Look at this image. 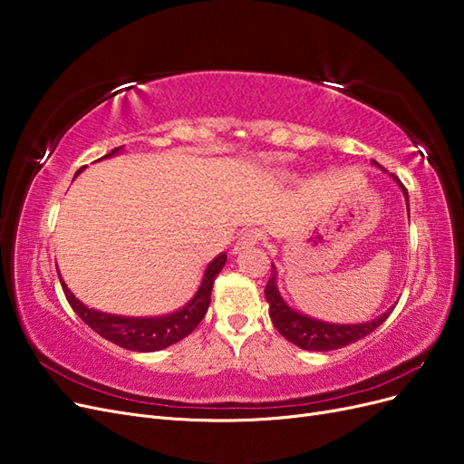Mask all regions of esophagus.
Returning <instances> with one entry per match:
<instances>
[{
    "label": "esophagus",
    "mask_w": 464,
    "mask_h": 464,
    "mask_svg": "<svg viewBox=\"0 0 464 464\" xmlns=\"http://www.w3.org/2000/svg\"><path fill=\"white\" fill-rule=\"evenodd\" d=\"M259 232L257 230H246L244 234H240V237H237L236 242V247H234V254H237V251L242 249H247L251 246H256L259 242Z\"/></svg>",
    "instance_id": "34e87169"
}]
</instances>
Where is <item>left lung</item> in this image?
<instances>
[{
    "label": "left lung",
    "mask_w": 464,
    "mask_h": 464,
    "mask_svg": "<svg viewBox=\"0 0 464 464\" xmlns=\"http://www.w3.org/2000/svg\"><path fill=\"white\" fill-rule=\"evenodd\" d=\"M373 164L377 166L375 160ZM391 176L401 186L406 199V207H409V191H406V188L401 184V179L395 174ZM265 298L269 302V315L275 329L292 344H296L304 350H315V353H327V350L343 348L363 339V336H368L382 325L392 312V307H389V310L379 317L366 323H354V325H344V323H327V321L314 319L310 315H304L296 310H292V307L283 300V296H280V292L276 288L275 266H273V276L265 286Z\"/></svg>",
    "instance_id": "left-lung-1"
}]
</instances>
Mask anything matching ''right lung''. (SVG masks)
I'll return each instance as SVG.
<instances>
[{
	"instance_id": "obj_1",
	"label": "right lung",
	"mask_w": 464,
	"mask_h": 464,
	"mask_svg": "<svg viewBox=\"0 0 464 464\" xmlns=\"http://www.w3.org/2000/svg\"><path fill=\"white\" fill-rule=\"evenodd\" d=\"M121 149L123 147H116L114 150L104 154L102 159L114 157ZM82 168H79L77 174H81ZM224 263H227V254L217 256L205 269L201 286L195 292V296L181 307V310L160 317H121L96 312L92 307H87L85 304L79 302L62 278L60 283L69 305L73 307V312L85 321L94 333L101 334L102 339L121 348L135 350V353H154V350H162L166 346L176 344L181 339H186V336L199 325L208 310L210 292H213L215 278L222 271Z\"/></svg>"
}]
</instances>
